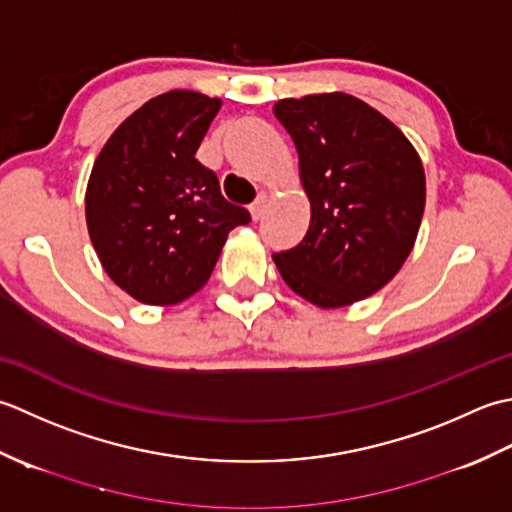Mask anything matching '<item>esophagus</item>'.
Returning a JSON list of instances; mask_svg holds the SVG:
<instances>
[{
    "label": "esophagus",
    "instance_id": "34e87169",
    "mask_svg": "<svg viewBox=\"0 0 512 512\" xmlns=\"http://www.w3.org/2000/svg\"><path fill=\"white\" fill-rule=\"evenodd\" d=\"M267 205H269V196H267L265 192H260V194L256 196V201H254L252 205H249V212H252V216L256 218V221H258V218H260V216H263V214H265V210H267Z\"/></svg>",
    "mask_w": 512,
    "mask_h": 512
}]
</instances>
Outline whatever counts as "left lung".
<instances>
[{"instance_id":"1","label":"left lung","mask_w":512,"mask_h":512,"mask_svg":"<svg viewBox=\"0 0 512 512\" xmlns=\"http://www.w3.org/2000/svg\"><path fill=\"white\" fill-rule=\"evenodd\" d=\"M274 114L296 143L311 201L305 238L274 254L280 276L325 309L375 294L404 265L422 223L420 156L387 117L344 92L283 99Z\"/></svg>"}]
</instances>
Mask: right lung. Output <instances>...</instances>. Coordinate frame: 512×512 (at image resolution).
I'll use <instances>...</instances> for the list:
<instances>
[{
  "label": "right lung",
  "mask_w": 512,
  "mask_h": 512,
  "mask_svg": "<svg viewBox=\"0 0 512 512\" xmlns=\"http://www.w3.org/2000/svg\"><path fill=\"white\" fill-rule=\"evenodd\" d=\"M221 101L172 90L130 114L92 168L90 241L103 269L145 305H176L212 276L227 234L252 216L196 159Z\"/></svg>",
  "instance_id": "right-lung-1"
}]
</instances>
